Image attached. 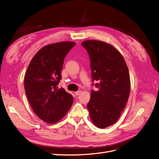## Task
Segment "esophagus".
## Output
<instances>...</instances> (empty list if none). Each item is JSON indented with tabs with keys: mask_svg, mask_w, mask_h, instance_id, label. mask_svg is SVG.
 <instances>
[{
	"mask_svg": "<svg viewBox=\"0 0 159 159\" xmlns=\"http://www.w3.org/2000/svg\"><path fill=\"white\" fill-rule=\"evenodd\" d=\"M75 94L76 95V96H78V95H79L80 94V90H78V91H76L75 93Z\"/></svg>",
	"mask_w": 159,
	"mask_h": 159,
	"instance_id": "esophagus-1",
	"label": "esophagus"
}]
</instances>
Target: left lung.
<instances>
[{
    "instance_id": "obj_1",
    "label": "left lung",
    "mask_w": 159,
    "mask_h": 159,
    "mask_svg": "<svg viewBox=\"0 0 159 159\" xmlns=\"http://www.w3.org/2000/svg\"><path fill=\"white\" fill-rule=\"evenodd\" d=\"M90 60L93 81L97 90H92L87 104L90 118L99 129L111 126L119 119L129 97L130 80L123 57L111 44L97 40L82 43Z\"/></svg>"
}]
</instances>
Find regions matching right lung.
Returning a JSON list of instances; mask_svg holds the SVG:
<instances>
[{
  "label": "right lung",
  "instance_id": "obj_1",
  "mask_svg": "<svg viewBox=\"0 0 159 159\" xmlns=\"http://www.w3.org/2000/svg\"><path fill=\"white\" fill-rule=\"evenodd\" d=\"M75 44L66 41L47 45L36 53L26 70L27 98L34 112L48 124L61 120L73 103V97L57 85L65 58Z\"/></svg>",
  "mask_w": 159,
  "mask_h": 159
}]
</instances>
